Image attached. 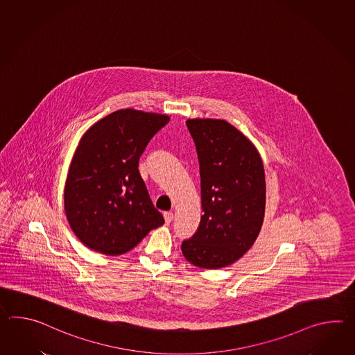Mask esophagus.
Returning <instances> with one entry per match:
<instances>
[{
	"instance_id": "1",
	"label": "esophagus",
	"mask_w": 355,
	"mask_h": 355,
	"mask_svg": "<svg viewBox=\"0 0 355 355\" xmlns=\"http://www.w3.org/2000/svg\"><path fill=\"white\" fill-rule=\"evenodd\" d=\"M164 220H166V224H171L173 220V214L164 213Z\"/></svg>"
}]
</instances>
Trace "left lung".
Wrapping results in <instances>:
<instances>
[{
	"instance_id": "1",
	"label": "left lung",
	"mask_w": 355,
	"mask_h": 355,
	"mask_svg": "<svg viewBox=\"0 0 355 355\" xmlns=\"http://www.w3.org/2000/svg\"><path fill=\"white\" fill-rule=\"evenodd\" d=\"M201 177L202 216L182 242L186 260L202 268L228 266L254 243L265 214V172L260 154L224 119H189Z\"/></svg>"
}]
</instances>
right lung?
Here are the masks:
<instances>
[{
    "label": "right lung",
    "instance_id": "add662e5",
    "mask_svg": "<svg viewBox=\"0 0 355 355\" xmlns=\"http://www.w3.org/2000/svg\"><path fill=\"white\" fill-rule=\"evenodd\" d=\"M168 122L166 114L121 110L83 136L66 181L64 211L89 248L122 254L164 224L140 175L139 160Z\"/></svg>",
    "mask_w": 355,
    "mask_h": 355
}]
</instances>
